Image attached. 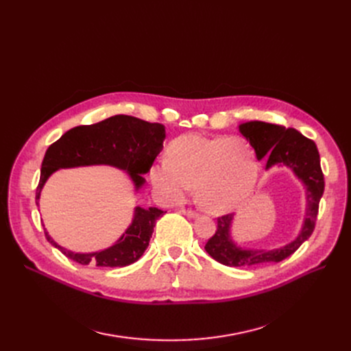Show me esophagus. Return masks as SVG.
I'll list each match as a JSON object with an SVG mask.
<instances>
[{"label": "esophagus", "mask_w": 351, "mask_h": 351, "mask_svg": "<svg viewBox=\"0 0 351 351\" xmlns=\"http://www.w3.org/2000/svg\"><path fill=\"white\" fill-rule=\"evenodd\" d=\"M183 215H186V216H189V217H195V216H197V213L195 212V210H192V209H182L180 210Z\"/></svg>", "instance_id": "1"}]
</instances>
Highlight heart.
I'll use <instances>...</instances> for the list:
<instances>
[{
  "instance_id": "1",
  "label": "heart",
  "mask_w": 351,
  "mask_h": 351,
  "mask_svg": "<svg viewBox=\"0 0 351 351\" xmlns=\"http://www.w3.org/2000/svg\"><path fill=\"white\" fill-rule=\"evenodd\" d=\"M257 162L242 138L183 135L168 146V158L151 168L156 192L168 202H179L196 185L200 206L210 213H225L242 205L252 193Z\"/></svg>"
}]
</instances>
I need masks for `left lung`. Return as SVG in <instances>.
Returning <instances> with one entry per match:
<instances>
[{
    "label": "left lung",
    "instance_id": "1",
    "mask_svg": "<svg viewBox=\"0 0 351 351\" xmlns=\"http://www.w3.org/2000/svg\"><path fill=\"white\" fill-rule=\"evenodd\" d=\"M239 131L249 141L257 160L267 158L266 169L274 165L290 168L306 186V217L303 228L293 242L271 250L242 249L230 239L233 215L217 217V229L205 245V250L219 263L230 267H252L278 263L296 252L311 236L316 226L319 204L324 192V176L316 143L293 128L250 121L239 125Z\"/></svg>",
    "mask_w": 351,
    "mask_h": 351
}]
</instances>
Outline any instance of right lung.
<instances>
[{"label": "right lung", "instance_id": "add662e5", "mask_svg": "<svg viewBox=\"0 0 351 351\" xmlns=\"http://www.w3.org/2000/svg\"><path fill=\"white\" fill-rule=\"evenodd\" d=\"M165 126L129 115H115L94 125H81L69 129L45 152L40 183L35 200L47 179L61 168H75L89 165H110L126 171L138 191L145 183L142 175L149 172L154 160L163 147ZM165 212L158 208H135L131 226L110 247L95 253H73L55 243L45 232L48 242L66 257L80 265L98 267H123L132 265L146 250L154 233L156 220Z\"/></svg>", "mask_w": 351, "mask_h": 351}]
</instances>
